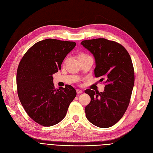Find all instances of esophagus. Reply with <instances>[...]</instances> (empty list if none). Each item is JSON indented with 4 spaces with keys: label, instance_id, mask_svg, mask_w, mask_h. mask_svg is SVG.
Listing matches in <instances>:
<instances>
[{
    "label": "esophagus",
    "instance_id": "1",
    "mask_svg": "<svg viewBox=\"0 0 153 153\" xmlns=\"http://www.w3.org/2000/svg\"><path fill=\"white\" fill-rule=\"evenodd\" d=\"M76 92H77V94H81V93H82V91L81 90H79V89H77Z\"/></svg>",
    "mask_w": 153,
    "mask_h": 153
}]
</instances>
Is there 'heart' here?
<instances>
[{
  "label": "heart",
  "mask_w": 153,
  "mask_h": 153,
  "mask_svg": "<svg viewBox=\"0 0 153 153\" xmlns=\"http://www.w3.org/2000/svg\"><path fill=\"white\" fill-rule=\"evenodd\" d=\"M88 56V55H85V54H81V55H79V56Z\"/></svg>",
  "instance_id": "obj_1"
}]
</instances>
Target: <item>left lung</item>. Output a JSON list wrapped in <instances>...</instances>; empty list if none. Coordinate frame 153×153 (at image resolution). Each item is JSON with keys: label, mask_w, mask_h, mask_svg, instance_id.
<instances>
[{"label": "left lung", "mask_w": 153, "mask_h": 153, "mask_svg": "<svg viewBox=\"0 0 153 153\" xmlns=\"http://www.w3.org/2000/svg\"><path fill=\"white\" fill-rule=\"evenodd\" d=\"M81 44L95 58V76L105 84L103 92L85 90L91 98L85 107L86 118L98 127H111L120 120L129 105L135 81L131 57L120 44L103 38Z\"/></svg>", "instance_id": "8db88e82"}]
</instances>
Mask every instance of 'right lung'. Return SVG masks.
I'll list each match as a JSON object with an SVG mask.
<instances>
[{
    "mask_svg": "<svg viewBox=\"0 0 153 153\" xmlns=\"http://www.w3.org/2000/svg\"><path fill=\"white\" fill-rule=\"evenodd\" d=\"M76 42L47 39L29 49L19 63L16 74L19 99L27 114L38 124L53 126L66 116L76 96L72 86L55 89L53 74L61 69Z\"/></svg>",
    "mask_w": 153,
    "mask_h": 153,
    "instance_id": "obj_1",
    "label": "right lung"
}]
</instances>
